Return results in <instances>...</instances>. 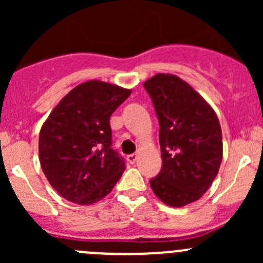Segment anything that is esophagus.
<instances>
[{"instance_id":"34e87169","label":"esophagus","mask_w":263,"mask_h":263,"mask_svg":"<svg viewBox=\"0 0 263 263\" xmlns=\"http://www.w3.org/2000/svg\"><path fill=\"white\" fill-rule=\"evenodd\" d=\"M136 159H137V154H131V155L127 156V161L131 164H134L135 161H136Z\"/></svg>"}]
</instances>
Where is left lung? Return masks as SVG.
<instances>
[{
    "instance_id": "left-lung-1",
    "label": "left lung",
    "mask_w": 263,
    "mask_h": 263,
    "mask_svg": "<svg viewBox=\"0 0 263 263\" xmlns=\"http://www.w3.org/2000/svg\"><path fill=\"white\" fill-rule=\"evenodd\" d=\"M159 119L160 173L150 181L156 197L172 208L200 200L222 159V135L211 105L178 76L158 73L144 82Z\"/></svg>"
}]
</instances>
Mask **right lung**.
<instances>
[{
    "mask_svg": "<svg viewBox=\"0 0 263 263\" xmlns=\"http://www.w3.org/2000/svg\"><path fill=\"white\" fill-rule=\"evenodd\" d=\"M131 90L99 80L73 87L50 112L39 134V160L53 188L67 201L104 198L126 169L112 148L109 117Z\"/></svg>",
    "mask_w": 263,
    "mask_h": 263,
    "instance_id": "obj_1",
    "label": "right lung"
}]
</instances>
